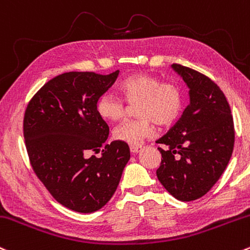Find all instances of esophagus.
Here are the masks:
<instances>
[{
    "label": "esophagus",
    "mask_w": 250,
    "mask_h": 250,
    "mask_svg": "<svg viewBox=\"0 0 250 250\" xmlns=\"http://www.w3.org/2000/svg\"><path fill=\"white\" fill-rule=\"evenodd\" d=\"M141 146H130V152L131 153H139L141 150Z\"/></svg>",
    "instance_id": "34e87169"
}]
</instances>
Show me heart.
Returning <instances> with one entry per match:
<instances>
[{
    "instance_id": "b5f03b06",
    "label": "heart",
    "mask_w": 250,
    "mask_h": 250,
    "mask_svg": "<svg viewBox=\"0 0 250 250\" xmlns=\"http://www.w3.org/2000/svg\"><path fill=\"white\" fill-rule=\"evenodd\" d=\"M122 100L112 95H102L96 103L101 119L117 122L125 116L128 104H136L135 114L139 119L125 121L112 131L115 140L138 146L145 139L154 134V122L168 127L180 117L185 104V94L180 85L163 82L147 73H133L119 84Z\"/></svg>"
}]
</instances>
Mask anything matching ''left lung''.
Returning <instances> with one entry per match:
<instances>
[{"instance_id": "8db88e82", "label": "left lung", "mask_w": 250, "mask_h": 250, "mask_svg": "<svg viewBox=\"0 0 250 250\" xmlns=\"http://www.w3.org/2000/svg\"><path fill=\"white\" fill-rule=\"evenodd\" d=\"M172 67L190 87V104L179 121L156 140L161 163L156 177L174 198H201L227 168L235 142L234 120L226 95L209 77L180 64Z\"/></svg>"}]
</instances>
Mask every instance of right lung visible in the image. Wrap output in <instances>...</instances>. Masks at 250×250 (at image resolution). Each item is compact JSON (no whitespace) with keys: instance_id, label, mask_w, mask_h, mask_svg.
I'll use <instances>...</instances> for the list:
<instances>
[{"instance_id":"1","label":"right lung","mask_w":250,"mask_h":250,"mask_svg":"<svg viewBox=\"0 0 250 250\" xmlns=\"http://www.w3.org/2000/svg\"><path fill=\"white\" fill-rule=\"evenodd\" d=\"M110 75L66 72L32 97L23 116V136L34 173L57 202L82 213L100 210L119 186L130 158L127 144L108 139L109 127L96 103L116 81Z\"/></svg>"}]
</instances>
